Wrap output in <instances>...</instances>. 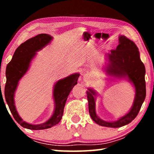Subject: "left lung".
<instances>
[{"label":"left lung","mask_w":154,"mask_h":154,"mask_svg":"<svg viewBox=\"0 0 154 154\" xmlns=\"http://www.w3.org/2000/svg\"><path fill=\"white\" fill-rule=\"evenodd\" d=\"M107 63L105 66L106 74L111 77L124 78L132 83L135 88V97L130 111L116 122L101 119L96 113V93L89 88L87 91L88 109L91 118L100 126L119 128L128 124L136 118L146 96L145 68L140 59L139 49L133 41L124 35L119 36V45L106 55Z\"/></svg>","instance_id":"8db88e82"}]
</instances>
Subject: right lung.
Instances as JSON below:
<instances>
[{
	"mask_svg": "<svg viewBox=\"0 0 154 154\" xmlns=\"http://www.w3.org/2000/svg\"><path fill=\"white\" fill-rule=\"evenodd\" d=\"M53 37L48 34H39L21 44L14 52L11 60L6 69V83L5 97L10 111L14 119L22 127L30 130H44L50 128L58 124L63 116L65 103L70 92L77 83L79 73H74L58 80L54 86L53 97L55 103L54 113L43 124L33 125L24 122L20 118L16 110L14 102L15 92L19 81L26 74L32 59L38 51L50 43Z\"/></svg>",
	"mask_w": 154,
	"mask_h": 154,
	"instance_id": "add662e5",
	"label": "right lung"
}]
</instances>
